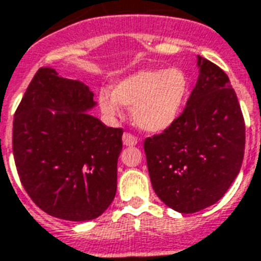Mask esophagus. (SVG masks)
Returning a JSON list of instances; mask_svg holds the SVG:
<instances>
[{
	"label": "esophagus",
	"instance_id": "esophagus-1",
	"mask_svg": "<svg viewBox=\"0 0 261 261\" xmlns=\"http://www.w3.org/2000/svg\"><path fill=\"white\" fill-rule=\"evenodd\" d=\"M123 144L126 146H134V145L138 144V138L131 133H124L123 134Z\"/></svg>",
	"mask_w": 261,
	"mask_h": 261
}]
</instances>
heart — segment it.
<instances>
[{
	"instance_id": "heart-1",
	"label": "heart",
	"mask_w": 261,
	"mask_h": 261,
	"mask_svg": "<svg viewBox=\"0 0 261 261\" xmlns=\"http://www.w3.org/2000/svg\"><path fill=\"white\" fill-rule=\"evenodd\" d=\"M186 93L188 77L182 69H142L116 83L112 93L101 91L99 105L108 115H117L120 105L133 108L139 128L159 133L176 120Z\"/></svg>"
}]
</instances>
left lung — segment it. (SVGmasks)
Listing matches in <instances>:
<instances>
[{
  "mask_svg": "<svg viewBox=\"0 0 261 261\" xmlns=\"http://www.w3.org/2000/svg\"><path fill=\"white\" fill-rule=\"evenodd\" d=\"M198 67L184 112L144 141L153 190L180 214L218 202L241 170L245 150V122L228 76L200 56Z\"/></svg>",
  "mask_w": 261,
  "mask_h": 261,
  "instance_id": "8db88e82",
  "label": "left lung"
}]
</instances>
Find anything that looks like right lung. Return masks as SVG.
Here are the masks:
<instances>
[{
    "label": "right lung",
    "instance_id": "1",
    "mask_svg": "<svg viewBox=\"0 0 261 261\" xmlns=\"http://www.w3.org/2000/svg\"><path fill=\"white\" fill-rule=\"evenodd\" d=\"M93 95L82 82L42 67L15 112L12 149L20 182L55 218H98L116 194L123 128L87 112Z\"/></svg>",
    "mask_w": 261,
    "mask_h": 261
}]
</instances>
